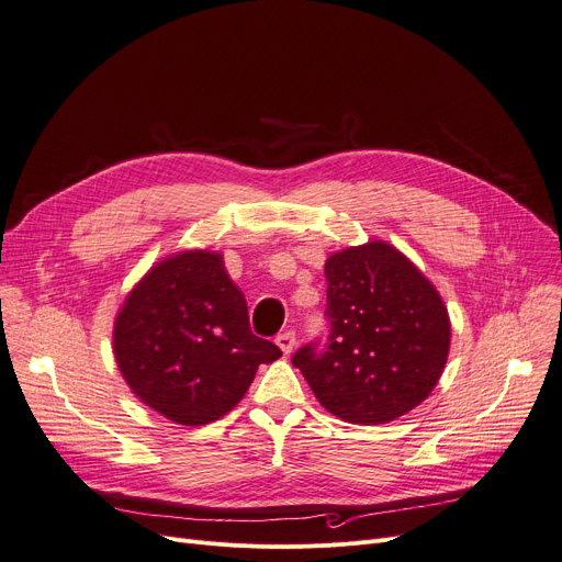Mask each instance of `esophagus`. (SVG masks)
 Wrapping results in <instances>:
<instances>
[{
	"mask_svg": "<svg viewBox=\"0 0 562 562\" xmlns=\"http://www.w3.org/2000/svg\"><path fill=\"white\" fill-rule=\"evenodd\" d=\"M276 344L280 346V350L284 352V356H289V352L296 348V333L293 330H284V333H280L278 337H276Z\"/></svg>",
	"mask_w": 562,
	"mask_h": 562,
	"instance_id": "34e87169",
	"label": "esophagus"
}]
</instances>
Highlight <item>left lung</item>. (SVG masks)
Masks as SVG:
<instances>
[{
	"instance_id": "obj_1",
	"label": "left lung",
	"mask_w": 562,
	"mask_h": 562,
	"mask_svg": "<svg viewBox=\"0 0 562 562\" xmlns=\"http://www.w3.org/2000/svg\"><path fill=\"white\" fill-rule=\"evenodd\" d=\"M326 339L293 352L318 403L350 424L417 407L445 371L451 323L435 286L396 248L371 241L326 261Z\"/></svg>"
}]
</instances>
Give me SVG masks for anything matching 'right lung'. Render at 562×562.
Listing matches in <instances>:
<instances>
[{
  "mask_svg": "<svg viewBox=\"0 0 562 562\" xmlns=\"http://www.w3.org/2000/svg\"><path fill=\"white\" fill-rule=\"evenodd\" d=\"M113 350L132 392L182 426L221 419L257 367L282 356L252 335L244 293L206 250L164 259L138 282L115 318Z\"/></svg>",
  "mask_w": 562,
  "mask_h": 562,
  "instance_id": "obj_1",
  "label": "right lung"
}]
</instances>
